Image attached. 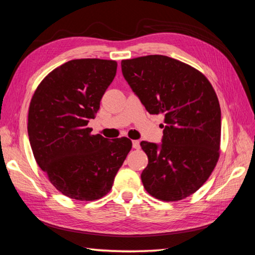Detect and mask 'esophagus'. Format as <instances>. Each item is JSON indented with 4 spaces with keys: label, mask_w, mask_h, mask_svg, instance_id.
Segmentation results:
<instances>
[{
    "label": "esophagus",
    "mask_w": 255,
    "mask_h": 255,
    "mask_svg": "<svg viewBox=\"0 0 255 255\" xmlns=\"http://www.w3.org/2000/svg\"><path fill=\"white\" fill-rule=\"evenodd\" d=\"M132 147L135 148V149H139V148H140L139 140H132Z\"/></svg>",
    "instance_id": "esophagus-1"
}]
</instances>
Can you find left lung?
I'll list each match as a JSON object with an SVG mask.
<instances>
[{"label":"left lung","mask_w":255,"mask_h":255,"mask_svg":"<svg viewBox=\"0 0 255 255\" xmlns=\"http://www.w3.org/2000/svg\"><path fill=\"white\" fill-rule=\"evenodd\" d=\"M125 79L151 115L165 116L160 145L141 141L143 187L165 202L184 200L210 177L220 157L221 108L197 69L166 55L123 60Z\"/></svg>","instance_id":"obj_1"}]
</instances>
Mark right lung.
Wrapping results in <instances>:
<instances>
[{"label": "right lung", "instance_id": "obj_1", "mask_svg": "<svg viewBox=\"0 0 255 255\" xmlns=\"http://www.w3.org/2000/svg\"><path fill=\"white\" fill-rule=\"evenodd\" d=\"M116 71L114 60H71L51 71L31 99L27 133L34 158L51 184L73 200L107 195L131 149L127 137L108 140L88 127Z\"/></svg>", "mask_w": 255, "mask_h": 255}]
</instances>
